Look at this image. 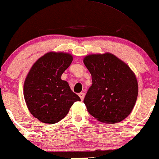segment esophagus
I'll list each match as a JSON object with an SVG mask.
<instances>
[{
	"instance_id": "34e87169",
	"label": "esophagus",
	"mask_w": 159,
	"mask_h": 159,
	"mask_svg": "<svg viewBox=\"0 0 159 159\" xmlns=\"http://www.w3.org/2000/svg\"><path fill=\"white\" fill-rule=\"evenodd\" d=\"M79 96H80V98H81V101H83L84 98L85 93H79Z\"/></svg>"
}]
</instances>
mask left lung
<instances>
[{
	"instance_id": "left-lung-1",
	"label": "left lung",
	"mask_w": 159,
	"mask_h": 159,
	"mask_svg": "<svg viewBox=\"0 0 159 159\" xmlns=\"http://www.w3.org/2000/svg\"><path fill=\"white\" fill-rule=\"evenodd\" d=\"M83 61L93 81L84 100L89 113L107 124L123 121L137 100L139 87L134 72L110 52L88 55Z\"/></svg>"
}]
</instances>
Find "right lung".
Listing matches in <instances>:
<instances>
[{
  "mask_svg": "<svg viewBox=\"0 0 159 159\" xmlns=\"http://www.w3.org/2000/svg\"><path fill=\"white\" fill-rule=\"evenodd\" d=\"M73 57L63 52H49L34 63L24 81V96L29 111L42 123H57L81 98L61 75Z\"/></svg>",
  "mask_w": 159,
  "mask_h": 159,
  "instance_id": "obj_1",
  "label": "right lung"
}]
</instances>
